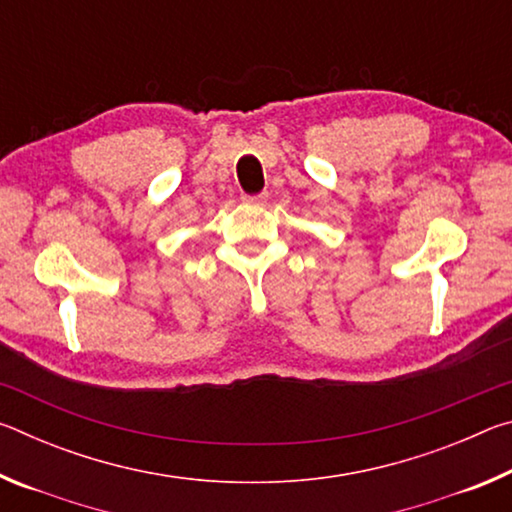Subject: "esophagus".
Wrapping results in <instances>:
<instances>
[{
    "label": "esophagus",
    "instance_id": "obj_1",
    "mask_svg": "<svg viewBox=\"0 0 512 512\" xmlns=\"http://www.w3.org/2000/svg\"><path fill=\"white\" fill-rule=\"evenodd\" d=\"M244 201L248 205H264L268 201V194L262 192V194H255V196H244Z\"/></svg>",
    "mask_w": 512,
    "mask_h": 512
}]
</instances>
